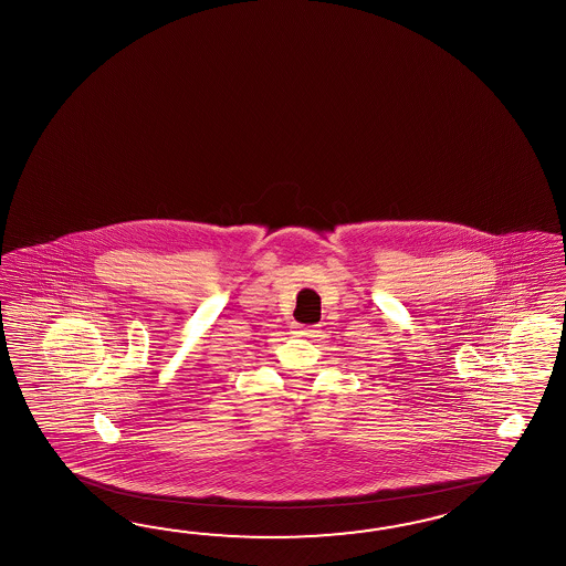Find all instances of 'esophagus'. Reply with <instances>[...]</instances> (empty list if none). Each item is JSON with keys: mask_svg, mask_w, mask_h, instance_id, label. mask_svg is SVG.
I'll return each mask as SVG.
<instances>
[{"mask_svg": "<svg viewBox=\"0 0 566 566\" xmlns=\"http://www.w3.org/2000/svg\"><path fill=\"white\" fill-rule=\"evenodd\" d=\"M292 332H294V335H298V337H315L318 333V327H315V325H301V323H294Z\"/></svg>", "mask_w": 566, "mask_h": 566, "instance_id": "1", "label": "esophagus"}]
</instances>
